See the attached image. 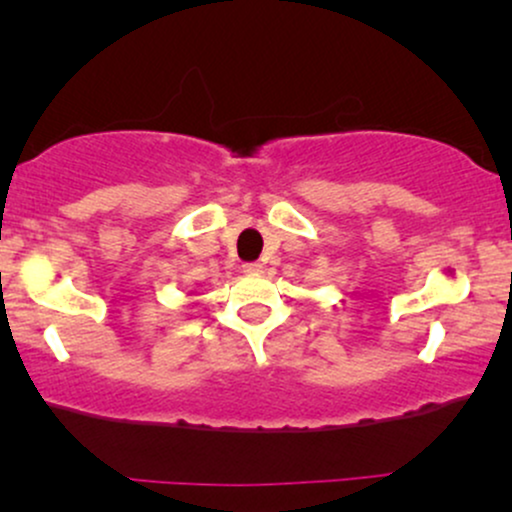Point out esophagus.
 Masks as SVG:
<instances>
[{
  "label": "esophagus",
  "instance_id": "1",
  "mask_svg": "<svg viewBox=\"0 0 512 512\" xmlns=\"http://www.w3.org/2000/svg\"><path fill=\"white\" fill-rule=\"evenodd\" d=\"M262 264L260 262H245L243 264V272L245 274H262Z\"/></svg>",
  "mask_w": 512,
  "mask_h": 512
}]
</instances>
